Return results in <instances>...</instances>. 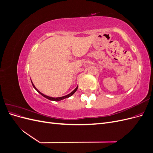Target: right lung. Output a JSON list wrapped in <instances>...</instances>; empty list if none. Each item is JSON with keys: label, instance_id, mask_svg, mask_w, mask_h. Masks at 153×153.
<instances>
[{"label": "right lung", "instance_id": "add662e5", "mask_svg": "<svg viewBox=\"0 0 153 153\" xmlns=\"http://www.w3.org/2000/svg\"><path fill=\"white\" fill-rule=\"evenodd\" d=\"M31 82H32V86L34 87V89L38 91L39 93L41 94V95H42L43 96H44L45 98H46L47 99H48V100H51V101H61V100H64V99H65V98H69V97H70V96H71L74 93H75V92L76 91V90H77V89H78V86L75 88V90H74L73 91H72L71 93H69V94H68V95H66V96H62V97H59V98H52V97H50V96H46V95H45V94H43V93H41V92H40V91H39L38 89H36V87L34 86V84L33 83H32V82L31 81Z\"/></svg>", "mask_w": 153, "mask_h": 153}]
</instances>
